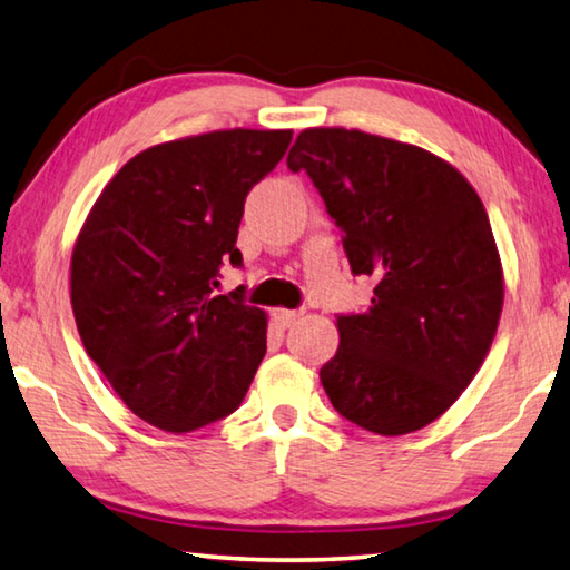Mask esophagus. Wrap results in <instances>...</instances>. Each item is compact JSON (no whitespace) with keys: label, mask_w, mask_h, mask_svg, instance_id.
Instances as JSON below:
<instances>
[{"label":"esophagus","mask_w":570,"mask_h":570,"mask_svg":"<svg viewBox=\"0 0 570 570\" xmlns=\"http://www.w3.org/2000/svg\"><path fill=\"white\" fill-rule=\"evenodd\" d=\"M304 314V309H274L271 312V317H274V322L278 324V327L288 330L292 324L299 322V317Z\"/></svg>","instance_id":"esophagus-1"}]
</instances>
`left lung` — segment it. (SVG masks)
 I'll use <instances>...</instances> for the list:
<instances>
[{"instance_id": "obj_1", "label": "left lung", "mask_w": 570, "mask_h": 570, "mask_svg": "<svg viewBox=\"0 0 570 570\" xmlns=\"http://www.w3.org/2000/svg\"><path fill=\"white\" fill-rule=\"evenodd\" d=\"M286 167L306 171L342 230L365 312L337 314L320 370L342 419L401 436L436 421L480 370L502 312L490 218L472 185L426 149L357 129H306Z\"/></svg>"}]
</instances>
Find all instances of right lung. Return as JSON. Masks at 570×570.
Instances as JSON below:
<instances>
[{
    "mask_svg": "<svg viewBox=\"0 0 570 570\" xmlns=\"http://www.w3.org/2000/svg\"><path fill=\"white\" fill-rule=\"evenodd\" d=\"M292 131H213L151 147L98 197L70 261V302L90 360L129 409L171 433L230 415L266 355V314L246 286L215 294L246 197Z\"/></svg>",
    "mask_w": 570,
    "mask_h": 570,
    "instance_id": "right-lung-1",
    "label": "right lung"
}]
</instances>
